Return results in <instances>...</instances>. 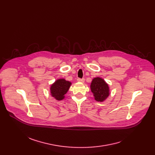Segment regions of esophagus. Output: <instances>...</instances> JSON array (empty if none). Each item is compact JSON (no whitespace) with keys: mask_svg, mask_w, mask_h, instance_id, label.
Segmentation results:
<instances>
[{"mask_svg":"<svg viewBox=\"0 0 155 155\" xmlns=\"http://www.w3.org/2000/svg\"><path fill=\"white\" fill-rule=\"evenodd\" d=\"M77 81H78V82H80V83H84V78H82V79H81V78H78V79H77Z\"/></svg>","mask_w":155,"mask_h":155,"instance_id":"obj_1","label":"esophagus"}]
</instances>
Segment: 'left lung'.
<instances>
[{"mask_svg":"<svg viewBox=\"0 0 155 155\" xmlns=\"http://www.w3.org/2000/svg\"><path fill=\"white\" fill-rule=\"evenodd\" d=\"M90 88L94 99L97 102L105 101L110 94L108 84L101 77H96L93 79Z\"/></svg>","mask_w":155,"mask_h":155,"instance_id":"8db88e82","label":"left lung"}]
</instances>
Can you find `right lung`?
Instances as JSON below:
<instances>
[{"instance_id":"right-lung-1","label":"right lung","mask_w":155,"mask_h":155,"mask_svg":"<svg viewBox=\"0 0 155 155\" xmlns=\"http://www.w3.org/2000/svg\"><path fill=\"white\" fill-rule=\"evenodd\" d=\"M72 83L64 78H58L51 84L50 90L51 96L56 101H62L69 91Z\"/></svg>"}]
</instances>
